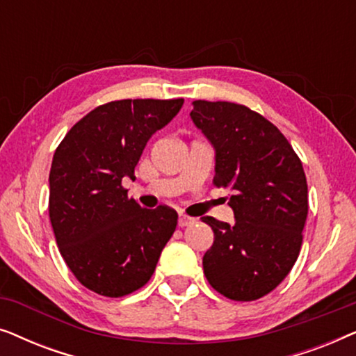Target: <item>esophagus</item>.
Listing matches in <instances>:
<instances>
[{
    "instance_id": "1",
    "label": "esophagus",
    "mask_w": 356,
    "mask_h": 356,
    "mask_svg": "<svg viewBox=\"0 0 356 356\" xmlns=\"http://www.w3.org/2000/svg\"><path fill=\"white\" fill-rule=\"evenodd\" d=\"M194 222H196V218H194V217H189V216H186V213H179V217H178V225L179 227H188Z\"/></svg>"
}]
</instances>
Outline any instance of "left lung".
<instances>
[{"label": "left lung", "mask_w": 356, "mask_h": 356, "mask_svg": "<svg viewBox=\"0 0 356 356\" xmlns=\"http://www.w3.org/2000/svg\"><path fill=\"white\" fill-rule=\"evenodd\" d=\"M191 118L216 149L217 188L230 186L235 223L201 217L213 230L202 257L213 290L235 301L270 293L298 259L308 217L301 160L279 128L232 102L194 100Z\"/></svg>", "instance_id": "obj_1"}]
</instances>
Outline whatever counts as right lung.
Here are the masks:
<instances>
[{"label": "right lung", "instance_id": "obj_1", "mask_svg": "<svg viewBox=\"0 0 356 356\" xmlns=\"http://www.w3.org/2000/svg\"><path fill=\"white\" fill-rule=\"evenodd\" d=\"M183 99H126L97 106L67 131L50 170L48 213L63 259L86 289L120 298L144 286L172 238L178 213L140 207L124 177L173 120Z\"/></svg>", "mask_w": 356, "mask_h": 356}]
</instances>
